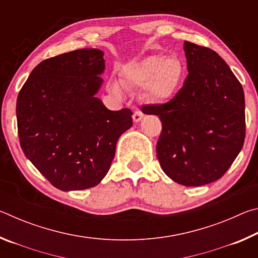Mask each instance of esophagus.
I'll use <instances>...</instances> for the list:
<instances>
[{
	"label": "esophagus",
	"mask_w": 258,
	"mask_h": 258,
	"mask_svg": "<svg viewBox=\"0 0 258 258\" xmlns=\"http://www.w3.org/2000/svg\"><path fill=\"white\" fill-rule=\"evenodd\" d=\"M143 118V113L142 111L140 110H137L134 113H133V121L134 123H139L140 120H141Z\"/></svg>",
	"instance_id": "34e87169"
}]
</instances>
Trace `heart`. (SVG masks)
Returning a JSON list of instances; mask_svg holds the SVG:
<instances>
[{"label": "heart", "mask_w": 258, "mask_h": 258, "mask_svg": "<svg viewBox=\"0 0 258 258\" xmlns=\"http://www.w3.org/2000/svg\"><path fill=\"white\" fill-rule=\"evenodd\" d=\"M183 75V64L176 56L154 54L131 62L121 71V82L130 89H145L149 100L164 102L175 92ZM109 92L115 95L124 93L120 82L108 83Z\"/></svg>", "instance_id": "obj_1"}]
</instances>
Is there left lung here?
I'll return each mask as SVG.
<instances>
[{
    "mask_svg": "<svg viewBox=\"0 0 258 258\" xmlns=\"http://www.w3.org/2000/svg\"><path fill=\"white\" fill-rule=\"evenodd\" d=\"M187 76L171 101L143 113L163 124L157 158L166 175L185 186L218 180L242 149L246 121L240 82L215 51L184 42Z\"/></svg>",
    "mask_w": 258,
    "mask_h": 258,
    "instance_id": "8db88e82",
    "label": "left lung"
}]
</instances>
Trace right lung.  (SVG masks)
Segmentation results:
<instances>
[{"instance_id":"1","label":"right lung","mask_w":258,"mask_h":258,"mask_svg":"<svg viewBox=\"0 0 258 258\" xmlns=\"http://www.w3.org/2000/svg\"><path fill=\"white\" fill-rule=\"evenodd\" d=\"M104 68L101 50L68 52L38 63L18 94L21 149L59 190L98 185L133 124L130 109L109 110L95 95Z\"/></svg>"}]
</instances>
